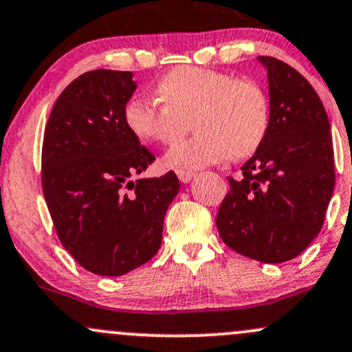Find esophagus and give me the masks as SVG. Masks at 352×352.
Returning a JSON list of instances; mask_svg holds the SVG:
<instances>
[{
    "instance_id": "1",
    "label": "esophagus",
    "mask_w": 352,
    "mask_h": 352,
    "mask_svg": "<svg viewBox=\"0 0 352 352\" xmlns=\"http://www.w3.org/2000/svg\"><path fill=\"white\" fill-rule=\"evenodd\" d=\"M177 177H179L180 182L187 184V182H190L192 179H194L195 173L190 172V170H177Z\"/></svg>"
}]
</instances>
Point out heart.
<instances>
[{"mask_svg": "<svg viewBox=\"0 0 352 352\" xmlns=\"http://www.w3.org/2000/svg\"><path fill=\"white\" fill-rule=\"evenodd\" d=\"M162 102L145 98L128 101L124 121L136 138L170 145L194 120L197 135L165 155L170 168L192 170L236 158L251 157L265 142L270 128V101L253 79H236L219 70L184 67L160 79Z\"/></svg>", "mask_w": 352, "mask_h": 352, "instance_id": "1", "label": "heart"}]
</instances>
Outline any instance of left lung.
<instances>
[{"mask_svg":"<svg viewBox=\"0 0 352 352\" xmlns=\"http://www.w3.org/2000/svg\"><path fill=\"white\" fill-rule=\"evenodd\" d=\"M268 70L270 128L265 142L229 180L217 212L219 236L243 256L283 263L320 232L334 192V150L322 101L309 80L275 57Z\"/></svg>","mask_w":352,"mask_h":352,"instance_id":"obj_1","label":"left lung"}]
</instances>
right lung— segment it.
Masks as SVG:
<instances>
[{
  "mask_svg": "<svg viewBox=\"0 0 352 352\" xmlns=\"http://www.w3.org/2000/svg\"><path fill=\"white\" fill-rule=\"evenodd\" d=\"M131 72L98 69L62 91L42 148V188L55 231L87 272L121 276L158 253L179 179L138 175L155 160L124 121Z\"/></svg>",
  "mask_w": 352,
  "mask_h": 352,
  "instance_id": "obj_1",
  "label": "right lung"
}]
</instances>
